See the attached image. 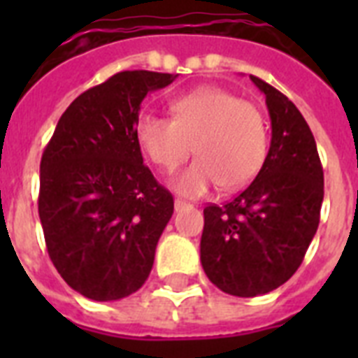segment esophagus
Instances as JSON below:
<instances>
[{
    "label": "esophagus",
    "instance_id": "1",
    "mask_svg": "<svg viewBox=\"0 0 358 358\" xmlns=\"http://www.w3.org/2000/svg\"><path fill=\"white\" fill-rule=\"evenodd\" d=\"M185 208H189V204H187L185 201H182V199H176V201H174V210H176V212L185 210Z\"/></svg>",
    "mask_w": 358,
    "mask_h": 358
}]
</instances>
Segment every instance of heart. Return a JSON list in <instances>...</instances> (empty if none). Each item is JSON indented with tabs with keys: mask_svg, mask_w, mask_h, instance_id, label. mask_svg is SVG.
I'll list each match as a JSON object with an SVG mask.
<instances>
[{
	"mask_svg": "<svg viewBox=\"0 0 358 358\" xmlns=\"http://www.w3.org/2000/svg\"><path fill=\"white\" fill-rule=\"evenodd\" d=\"M173 119L141 115L137 139L152 162L173 171L187 156L196 159L171 178L185 196H201L219 184L241 189L266 162L267 131L260 109L219 87H202L171 106Z\"/></svg>",
	"mask_w": 358,
	"mask_h": 358,
	"instance_id": "obj_1",
	"label": "heart"
}]
</instances>
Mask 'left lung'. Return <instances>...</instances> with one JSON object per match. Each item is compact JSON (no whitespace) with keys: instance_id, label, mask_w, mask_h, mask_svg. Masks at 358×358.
I'll return each instance as SVG.
<instances>
[{"instance_id":"obj_1","label":"left lung","mask_w":358,"mask_h":358,"mask_svg":"<svg viewBox=\"0 0 358 358\" xmlns=\"http://www.w3.org/2000/svg\"><path fill=\"white\" fill-rule=\"evenodd\" d=\"M266 94L271 145L260 173L236 199L204 208L202 269L219 289L256 297L288 280L316 234L323 169L316 141L294 102L256 76Z\"/></svg>"}]
</instances>
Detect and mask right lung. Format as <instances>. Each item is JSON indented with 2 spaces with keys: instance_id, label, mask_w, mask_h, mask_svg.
<instances>
[{
  "instance_id": "obj_1",
  "label": "right lung",
  "mask_w": 358,
  "mask_h": 358,
  "mask_svg": "<svg viewBox=\"0 0 358 358\" xmlns=\"http://www.w3.org/2000/svg\"><path fill=\"white\" fill-rule=\"evenodd\" d=\"M174 80L148 70L111 76L70 103L42 154L48 255L64 282L92 301L122 299L145 284L174 212L137 139L141 102Z\"/></svg>"
}]
</instances>
